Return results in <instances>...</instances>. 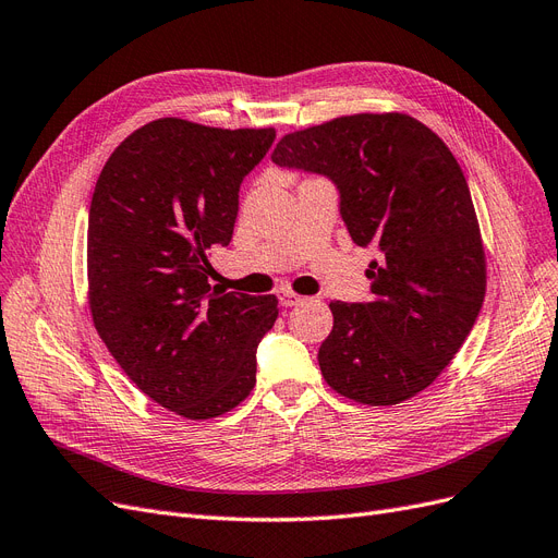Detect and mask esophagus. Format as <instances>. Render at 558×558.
I'll return each mask as SVG.
<instances>
[{
	"mask_svg": "<svg viewBox=\"0 0 558 558\" xmlns=\"http://www.w3.org/2000/svg\"><path fill=\"white\" fill-rule=\"evenodd\" d=\"M277 298L281 302V306H295V304L302 302V298L298 293H293V291H279Z\"/></svg>",
	"mask_w": 558,
	"mask_h": 558,
	"instance_id": "34e87169",
	"label": "esophagus"
}]
</instances>
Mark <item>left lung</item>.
Masks as SVG:
<instances>
[{"label":"left lung","mask_w":558,"mask_h":558,"mask_svg":"<svg viewBox=\"0 0 558 558\" xmlns=\"http://www.w3.org/2000/svg\"><path fill=\"white\" fill-rule=\"evenodd\" d=\"M279 168L328 178L357 246H376L372 302L332 300L323 378L339 395L395 407L436 380L485 300V254L452 151L409 114H351L283 136Z\"/></svg>","instance_id":"obj_1"}]
</instances>
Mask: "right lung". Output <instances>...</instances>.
<instances>
[{"label":"right lung","instance_id":"obj_1","mask_svg":"<svg viewBox=\"0 0 558 558\" xmlns=\"http://www.w3.org/2000/svg\"><path fill=\"white\" fill-rule=\"evenodd\" d=\"M275 129L155 120L112 151L87 223L96 332L136 386L189 420L217 417L254 390L256 349L277 298L209 286L207 252L233 238L240 184Z\"/></svg>","mask_w":558,"mask_h":558}]
</instances>
